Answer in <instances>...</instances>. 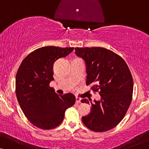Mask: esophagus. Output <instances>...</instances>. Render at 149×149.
I'll return each mask as SVG.
<instances>
[{"label": "esophagus", "instance_id": "1", "mask_svg": "<svg viewBox=\"0 0 149 149\" xmlns=\"http://www.w3.org/2000/svg\"><path fill=\"white\" fill-rule=\"evenodd\" d=\"M76 102H77V104L81 103V98H79V97H76Z\"/></svg>", "mask_w": 149, "mask_h": 149}]
</instances>
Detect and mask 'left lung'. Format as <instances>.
<instances>
[{
	"instance_id": "8db88e82",
	"label": "left lung",
	"mask_w": 149,
	"mask_h": 149,
	"mask_svg": "<svg viewBox=\"0 0 149 149\" xmlns=\"http://www.w3.org/2000/svg\"><path fill=\"white\" fill-rule=\"evenodd\" d=\"M75 54L86 64V85L99 91L100 101L92 104L91 112L82 117L84 125L96 132H107L119 124L125 117L132 100L134 82L131 72L123 58L107 49L76 47Z\"/></svg>"
}]
</instances>
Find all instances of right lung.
<instances>
[{"mask_svg": "<svg viewBox=\"0 0 149 149\" xmlns=\"http://www.w3.org/2000/svg\"><path fill=\"white\" fill-rule=\"evenodd\" d=\"M74 47L48 46L28 54L18 68L15 92L18 102L30 123L42 130H51L62 123L68 108L74 104V95H58L49 86L54 80L53 66Z\"/></svg>", "mask_w": 149, "mask_h": 149, "instance_id": "obj_1", "label": "right lung"}]
</instances>
